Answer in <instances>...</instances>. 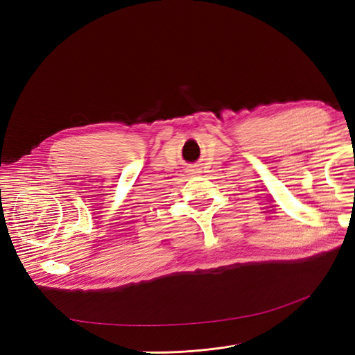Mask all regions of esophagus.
<instances>
[{
  "mask_svg": "<svg viewBox=\"0 0 355 355\" xmlns=\"http://www.w3.org/2000/svg\"><path fill=\"white\" fill-rule=\"evenodd\" d=\"M187 173H189V175H198V173H201V168H200V166H197V164L189 166V167L187 168Z\"/></svg>",
  "mask_w": 355,
  "mask_h": 355,
  "instance_id": "esophagus-1",
  "label": "esophagus"
}]
</instances>
